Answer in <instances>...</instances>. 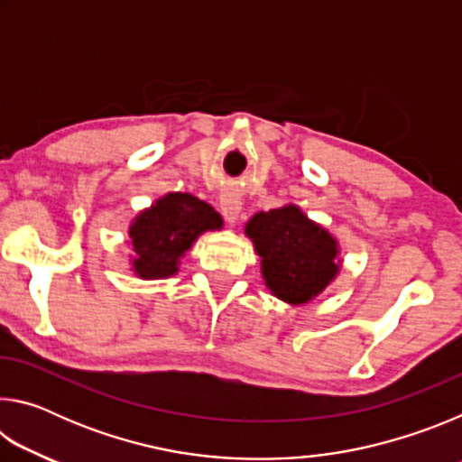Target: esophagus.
<instances>
[{
    "instance_id": "34e87169",
    "label": "esophagus",
    "mask_w": 462,
    "mask_h": 462,
    "mask_svg": "<svg viewBox=\"0 0 462 462\" xmlns=\"http://www.w3.org/2000/svg\"><path fill=\"white\" fill-rule=\"evenodd\" d=\"M220 209H222V214H224L226 220H228V222H236L240 212H242V199H240V195L232 193V191L222 193V195H220Z\"/></svg>"
}]
</instances>
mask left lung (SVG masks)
<instances>
[{"label":"left lung","mask_w":462,"mask_h":462,"mask_svg":"<svg viewBox=\"0 0 462 462\" xmlns=\"http://www.w3.org/2000/svg\"><path fill=\"white\" fill-rule=\"evenodd\" d=\"M245 232L261 256L264 285L281 301L303 306L338 275V242L293 203L254 214Z\"/></svg>","instance_id":"1"}]
</instances>
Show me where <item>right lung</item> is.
Wrapping results in <instances>:
<instances>
[{
  "label": "right lung",
  "instance_id": "right-lung-1",
  "mask_svg": "<svg viewBox=\"0 0 462 462\" xmlns=\"http://www.w3.org/2000/svg\"><path fill=\"white\" fill-rule=\"evenodd\" d=\"M222 216L191 193H167L132 222V269L143 279L171 277L199 234L222 228Z\"/></svg>",
  "mask_w": 462,
  "mask_h": 462
}]
</instances>
